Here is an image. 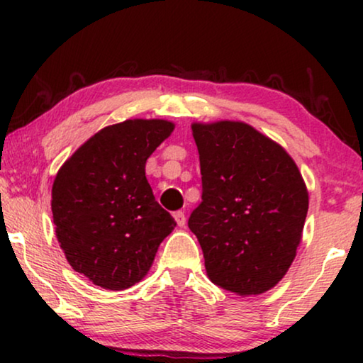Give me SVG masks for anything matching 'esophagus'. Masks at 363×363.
<instances>
[{
  "instance_id": "obj_1",
  "label": "esophagus",
  "mask_w": 363,
  "mask_h": 363,
  "mask_svg": "<svg viewBox=\"0 0 363 363\" xmlns=\"http://www.w3.org/2000/svg\"><path fill=\"white\" fill-rule=\"evenodd\" d=\"M173 218H175V221H177L178 226H185V223H186L185 213H183V211H175V213H173Z\"/></svg>"
}]
</instances>
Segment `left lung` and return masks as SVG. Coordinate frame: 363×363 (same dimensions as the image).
I'll use <instances>...</instances> for the list:
<instances>
[{
    "mask_svg": "<svg viewBox=\"0 0 363 363\" xmlns=\"http://www.w3.org/2000/svg\"><path fill=\"white\" fill-rule=\"evenodd\" d=\"M201 203L188 228L211 282L240 296L262 294L289 269L309 195L284 148L242 122L193 123Z\"/></svg>",
    "mask_w": 363,
    "mask_h": 363,
    "instance_id": "left-lung-1",
    "label": "left lung"
}]
</instances>
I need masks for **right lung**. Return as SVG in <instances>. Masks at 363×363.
<instances>
[{
  "label": "right lung",
  "mask_w": 363,
  "mask_h": 363,
  "mask_svg": "<svg viewBox=\"0 0 363 363\" xmlns=\"http://www.w3.org/2000/svg\"><path fill=\"white\" fill-rule=\"evenodd\" d=\"M172 122L133 118L79 147L52 185L56 236L74 271L104 289L142 281L177 226L145 177L147 158L170 137Z\"/></svg>",
  "instance_id": "obj_1"
}]
</instances>
